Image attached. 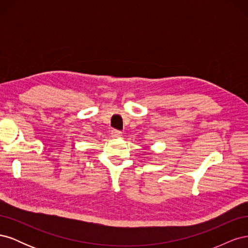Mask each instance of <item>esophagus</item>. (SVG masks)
Wrapping results in <instances>:
<instances>
[{
  "instance_id": "esophagus-1",
  "label": "esophagus",
  "mask_w": 248,
  "mask_h": 248,
  "mask_svg": "<svg viewBox=\"0 0 248 248\" xmlns=\"http://www.w3.org/2000/svg\"><path fill=\"white\" fill-rule=\"evenodd\" d=\"M111 137L112 138H121L122 137V132L120 130H111Z\"/></svg>"
}]
</instances>
